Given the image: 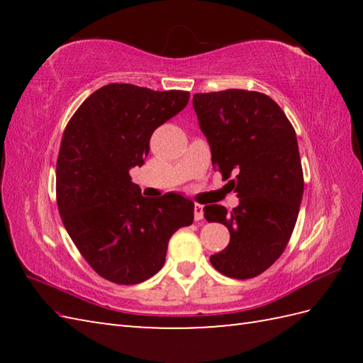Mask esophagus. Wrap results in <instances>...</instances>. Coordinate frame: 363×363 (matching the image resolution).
I'll return each instance as SVG.
<instances>
[{"label": "esophagus", "instance_id": "1", "mask_svg": "<svg viewBox=\"0 0 363 363\" xmlns=\"http://www.w3.org/2000/svg\"><path fill=\"white\" fill-rule=\"evenodd\" d=\"M204 217V207L201 204H195V220L199 221Z\"/></svg>", "mask_w": 363, "mask_h": 363}]
</instances>
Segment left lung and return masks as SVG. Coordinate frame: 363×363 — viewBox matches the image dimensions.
Returning <instances> with one entry per match:
<instances>
[{"instance_id": "obj_1", "label": "left lung", "mask_w": 363, "mask_h": 363, "mask_svg": "<svg viewBox=\"0 0 363 363\" xmlns=\"http://www.w3.org/2000/svg\"><path fill=\"white\" fill-rule=\"evenodd\" d=\"M194 109L211 146L212 165L238 206L204 207V218L229 229L213 268L234 279L264 273L281 257L296 225L304 191L295 129L272 98L240 89L194 95Z\"/></svg>"}]
</instances>
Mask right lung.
Wrapping results in <instances>:
<instances>
[{
	"label": "right lung",
	"mask_w": 363,
	"mask_h": 363,
	"mask_svg": "<svg viewBox=\"0 0 363 363\" xmlns=\"http://www.w3.org/2000/svg\"><path fill=\"white\" fill-rule=\"evenodd\" d=\"M189 98L182 90L107 84L64 130L56 168L60 217L82 257L107 281L150 279L165 264L169 237L194 223V201L179 194L142 196L129 176L143 165L154 130Z\"/></svg>",
	"instance_id": "right-lung-1"
}]
</instances>
